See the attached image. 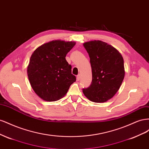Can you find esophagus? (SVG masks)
I'll use <instances>...</instances> for the list:
<instances>
[{
    "label": "esophagus",
    "mask_w": 149,
    "mask_h": 149,
    "mask_svg": "<svg viewBox=\"0 0 149 149\" xmlns=\"http://www.w3.org/2000/svg\"><path fill=\"white\" fill-rule=\"evenodd\" d=\"M76 79H77V81H79L80 80V74L77 75V76H76Z\"/></svg>",
    "instance_id": "obj_1"
}]
</instances>
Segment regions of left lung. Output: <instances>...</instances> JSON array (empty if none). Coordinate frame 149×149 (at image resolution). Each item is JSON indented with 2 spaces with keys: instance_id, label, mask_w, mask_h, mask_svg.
<instances>
[{
  "instance_id": "left-lung-1",
  "label": "left lung",
  "mask_w": 149,
  "mask_h": 149,
  "mask_svg": "<svg viewBox=\"0 0 149 149\" xmlns=\"http://www.w3.org/2000/svg\"><path fill=\"white\" fill-rule=\"evenodd\" d=\"M84 47L90 58L93 78L83 92L93 102H106L114 96L123 83V58L115 48L100 40L86 42Z\"/></svg>"
}]
</instances>
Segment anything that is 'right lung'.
I'll list each match as a JSON object with an SVG mask.
<instances>
[{
	"label": "right lung",
	"mask_w": 149,
	"mask_h": 149,
	"mask_svg": "<svg viewBox=\"0 0 149 149\" xmlns=\"http://www.w3.org/2000/svg\"><path fill=\"white\" fill-rule=\"evenodd\" d=\"M75 45L73 42L53 40L46 43L32 53L27 73L33 91L42 100L55 101L67 93L76 81L66 54Z\"/></svg>",
	"instance_id": "1"
}]
</instances>
